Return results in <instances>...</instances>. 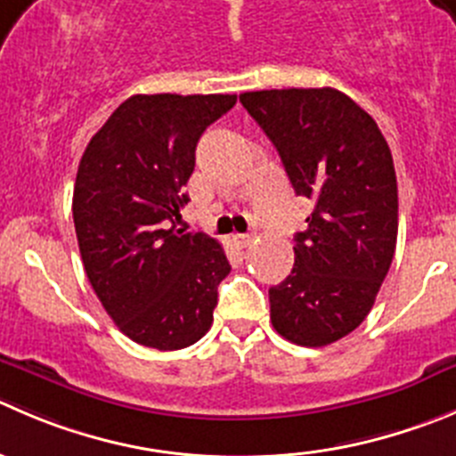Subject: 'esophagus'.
<instances>
[{
	"label": "esophagus",
	"mask_w": 456,
	"mask_h": 456,
	"mask_svg": "<svg viewBox=\"0 0 456 456\" xmlns=\"http://www.w3.org/2000/svg\"><path fill=\"white\" fill-rule=\"evenodd\" d=\"M232 241H235L240 248H248V246L253 244V237H250V235H232Z\"/></svg>",
	"instance_id": "1"
}]
</instances>
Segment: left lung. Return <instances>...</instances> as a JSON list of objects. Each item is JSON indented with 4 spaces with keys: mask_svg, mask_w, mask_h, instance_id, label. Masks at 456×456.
Masks as SVG:
<instances>
[{
    "mask_svg": "<svg viewBox=\"0 0 456 456\" xmlns=\"http://www.w3.org/2000/svg\"><path fill=\"white\" fill-rule=\"evenodd\" d=\"M240 102L280 151L296 194L314 201L293 271L268 290L271 322L296 345H331L367 318L394 259L392 151L376 120L331 86L246 91Z\"/></svg>",
    "mask_w": 456,
    "mask_h": 456,
    "instance_id": "1",
    "label": "left lung"
}]
</instances>
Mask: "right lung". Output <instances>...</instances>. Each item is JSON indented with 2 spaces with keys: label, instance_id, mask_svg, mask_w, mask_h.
<instances>
[{
  "label": "right lung",
  "instance_id": "right-lung-1",
  "mask_svg": "<svg viewBox=\"0 0 456 456\" xmlns=\"http://www.w3.org/2000/svg\"><path fill=\"white\" fill-rule=\"evenodd\" d=\"M237 95H132L86 145L73 188L85 273L116 327L142 346L175 351L208 333L224 248L176 228L208 125Z\"/></svg>",
  "mask_w": 456,
  "mask_h": 456
}]
</instances>
